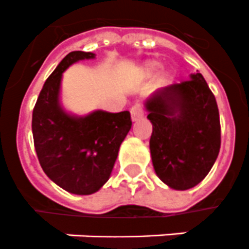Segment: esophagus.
I'll list each match as a JSON object with an SVG mask.
<instances>
[{
  "instance_id": "34e87169",
  "label": "esophagus",
  "mask_w": 249,
  "mask_h": 249,
  "mask_svg": "<svg viewBox=\"0 0 249 249\" xmlns=\"http://www.w3.org/2000/svg\"><path fill=\"white\" fill-rule=\"evenodd\" d=\"M130 115H132V120L133 121H138L140 119H142L143 117V107H142V105H140V103H137V105H134L130 108Z\"/></svg>"
}]
</instances>
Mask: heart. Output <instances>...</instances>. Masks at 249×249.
Returning a JSON list of instances; mask_svg holds the SVG:
<instances>
[{"mask_svg":"<svg viewBox=\"0 0 249 249\" xmlns=\"http://www.w3.org/2000/svg\"><path fill=\"white\" fill-rule=\"evenodd\" d=\"M156 68H158V63H156V62H148V63L144 64V67L142 68V75H152V73L156 71Z\"/></svg>","mask_w":249,"mask_h":249,"instance_id":"obj_1","label":"heart"}]
</instances>
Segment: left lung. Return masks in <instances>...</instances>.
I'll return each mask as SVG.
<instances>
[{
  "label": "left lung",
  "instance_id": "obj_1",
  "mask_svg": "<svg viewBox=\"0 0 249 249\" xmlns=\"http://www.w3.org/2000/svg\"><path fill=\"white\" fill-rule=\"evenodd\" d=\"M152 124L150 151L158 177L174 190L196 186L221 147L216 98L201 73L158 90L146 103Z\"/></svg>",
  "mask_w": 249,
  "mask_h": 249
}]
</instances>
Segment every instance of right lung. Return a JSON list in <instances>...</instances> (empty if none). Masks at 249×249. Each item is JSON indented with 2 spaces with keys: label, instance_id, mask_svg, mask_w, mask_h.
<instances>
[{
  "label": "right lung",
  "instance_id": "obj_1",
  "mask_svg": "<svg viewBox=\"0 0 249 249\" xmlns=\"http://www.w3.org/2000/svg\"><path fill=\"white\" fill-rule=\"evenodd\" d=\"M95 54L72 52L45 81L32 113L37 158L50 179L68 193L90 195L108 181L119 148L132 128L129 111H94L72 116L62 108V73L71 64Z\"/></svg>",
  "mask_w": 249,
  "mask_h": 249
}]
</instances>
